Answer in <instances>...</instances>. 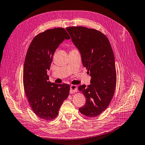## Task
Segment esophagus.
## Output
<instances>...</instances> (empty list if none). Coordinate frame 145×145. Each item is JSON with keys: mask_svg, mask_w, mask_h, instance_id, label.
<instances>
[{"mask_svg": "<svg viewBox=\"0 0 145 145\" xmlns=\"http://www.w3.org/2000/svg\"><path fill=\"white\" fill-rule=\"evenodd\" d=\"M78 90V88L76 85H71L70 86V92L71 93H73V92H76Z\"/></svg>", "mask_w": 145, "mask_h": 145, "instance_id": "esophagus-1", "label": "esophagus"}]
</instances>
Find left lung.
I'll return each instance as SVG.
<instances>
[{
    "label": "left lung",
    "instance_id": "obj_1",
    "mask_svg": "<svg viewBox=\"0 0 145 145\" xmlns=\"http://www.w3.org/2000/svg\"><path fill=\"white\" fill-rule=\"evenodd\" d=\"M66 30L91 76L90 85L79 87L86 97L85 105L79 110L88 117L97 116L108 106L116 88V72L112 48L107 37L95 29L78 26L67 27Z\"/></svg>",
    "mask_w": 145,
    "mask_h": 145
}]
</instances>
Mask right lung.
<instances>
[{
	"label": "right lung",
	"instance_id": "right-lung-1",
	"mask_svg": "<svg viewBox=\"0 0 145 145\" xmlns=\"http://www.w3.org/2000/svg\"><path fill=\"white\" fill-rule=\"evenodd\" d=\"M70 39L64 28L48 29L34 37L27 52L23 69L25 93L33 111L44 120L56 117L69 95V85L51 83L47 72L59 44Z\"/></svg>",
	"mask_w": 145,
	"mask_h": 145
}]
</instances>
